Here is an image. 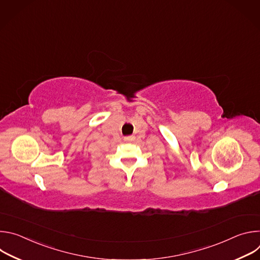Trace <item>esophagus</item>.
I'll list each match as a JSON object with an SVG mask.
<instances>
[{"mask_svg": "<svg viewBox=\"0 0 260 260\" xmlns=\"http://www.w3.org/2000/svg\"><path fill=\"white\" fill-rule=\"evenodd\" d=\"M135 139H136V137L135 136H128V137H124V142H133V141H135Z\"/></svg>", "mask_w": 260, "mask_h": 260, "instance_id": "obj_1", "label": "esophagus"}]
</instances>
